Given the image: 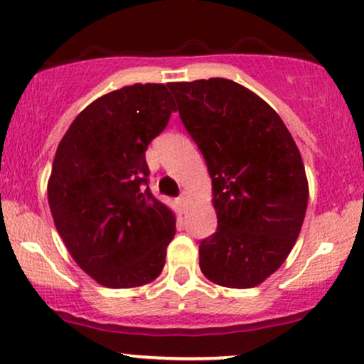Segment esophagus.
I'll return each mask as SVG.
<instances>
[{
    "mask_svg": "<svg viewBox=\"0 0 364 364\" xmlns=\"http://www.w3.org/2000/svg\"><path fill=\"white\" fill-rule=\"evenodd\" d=\"M178 203H179V207H181L183 210H185V207H186V203H188V193H186V191L181 196H179Z\"/></svg>",
    "mask_w": 364,
    "mask_h": 364,
    "instance_id": "esophagus-1",
    "label": "esophagus"
}]
</instances>
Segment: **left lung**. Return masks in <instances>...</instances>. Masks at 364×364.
<instances>
[{"instance_id":"8db88e82","label":"left lung","mask_w":364,"mask_h":364,"mask_svg":"<svg viewBox=\"0 0 364 364\" xmlns=\"http://www.w3.org/2000/svg\"><path fill=\"white\" fill-rule=\"evenodd\" d=\"M212 178L217 231L200 243L210 282L248 289L286 262L308 207L298 145L262 97L228 78L168 83Z\"/></svg>"}]
</instances>
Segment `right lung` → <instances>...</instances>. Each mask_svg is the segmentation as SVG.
Listing matches in <instances>:
<instances>
[{
	"label": "right lung",
	"mask_w": 364,
	"mask_h": 364,
	"mask_svg": "<svg viewBox=\"0 0 364 364\" xmlns=\"http://www.w3.org/2000/svg\"><path fill=\"white\" fill-rule=\"evenodd\" d=\"M164 83H135L95 99L75 118L53 161L48 202L70 255L112 289L161 275L176 215L150 193L145 150L174 111Z\"/></svg>",
	"instance_id": "obj_1"
}]
</instances>
